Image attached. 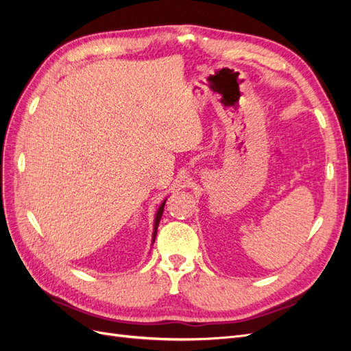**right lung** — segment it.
I'll list each match as a JSON object with an SVG mask.
<instances>
[{"mask_svg":"<svg viewBox=\"0 0 351 351\" xmlns=\"http://www.w3.org/2000/svg\"><path fill=\"white\" fill-rule=\"evenodd\" d=\"M167 200V199H165ZM165 200L161 204V206H159L156 215H155V222H154V234H152V243L155 241V237H156V230H158V226H159V221H161V217H162V212H164V206H165Z\"/></svg>","mask_w":351,"mask_h":351,"instance_id":"obj_1","label":"right lung"}]
</instances>
